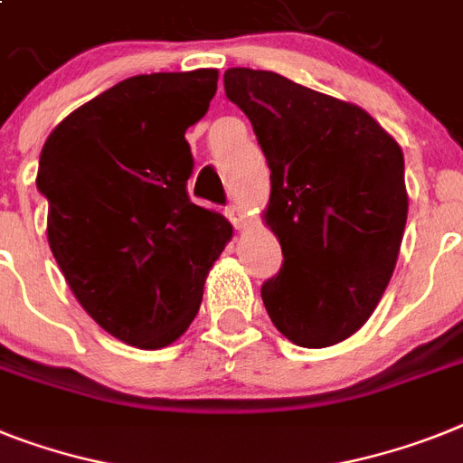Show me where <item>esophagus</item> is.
Wrapping results in <instances>:
<instances>
[{
    "instance_id": "obj_1",
    "label": "esophagus",
    "mask_w": 463,
    "mask_h": 463,
    "mask_svg": "<svg viewBox=\"0 0 463 463\" xmlns=\"http://www.w3.org/2000/svg\"><path fill=\"white\" fill-rule=\"evenodd\" d=\"M227 217H229V222L234 224L236 229H241L243 224H246V215H243V210H241L239 205H227Z\"/></svg>"
}]
</instances>
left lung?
<instances>
[{
    "label": "left lung",
    "mask_w": 463,
    "mask_h": 463,
    "mask_svg": "<svg viewBox=\"0 0 463 463\" xmlns=\"http://www.w3.org/2000/svg\"><path fill=\"white\" fill-rule=\"evenodd\" d=\"M224 94L272 172L265 220L284 262L260 288L267 315L300 347L345 341L395 269L410 205L402 148L360 106L279 72L229 68Z\"/></svg>",
    "instance_id": "left-lung-1"
}]
</instances>
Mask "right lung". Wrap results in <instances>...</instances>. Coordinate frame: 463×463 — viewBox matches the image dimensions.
<instances>
[{"mask_svg": "<svg viewBox=\"0 0 463 463\" xmlns=\"http://www.w3.org/2000/svg\"><path fill=\"white\" fill-rule=\"evenodd\" d=\"M215 91L213 68L135 75L72 110L42 148L53 258L87 315L128 345L158 350L184 334L232 239L186 191L184 132Z\"/></svg>", "mask_w": 463, "mask_h": 463, "instance_id": "obj_1", "label": "right lung"}]
</instances>
